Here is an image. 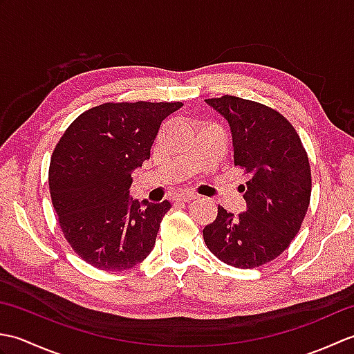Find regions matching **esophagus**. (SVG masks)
Segmentation results:
<instances>
[{"label":"esophagus","mask_w":354,"mask_h":354,"mask_svg":"<svg viewBox=\"0 0 354 354\" xmlns=\"http://www.w3.org/2000/svg\"><path fill=\"white\" fill-rule=\"evenodd\" d=\"M196 198H198V194H196V193H193V192H187V193L178 194L175 201H179V202H190V201L196 199Z\"/></svg>","instance_id":"34e87169"}]
</instances>
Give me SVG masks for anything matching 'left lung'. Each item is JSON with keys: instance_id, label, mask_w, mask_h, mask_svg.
<instances>
[{"instance_id": "8db88e82", "label": "left lung", "mask_w": 354, "mask_h": 354, "mask_svg": "<svg viewBox=\"0 0 354 354\" xmlns=\"http://www.w3.org/2000/svg\"><path fill=\"white\" fill-rule=\"evenodd\" d=\"M205 102L228 122L234 165L248 175L239 187L246 212L217 208L216 221L202 230L205 245L230 266L257 268L286 251L301 228L312 193L309 158L275 109L234 95Z\"/></svg>"}]
</instances>
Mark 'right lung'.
I'll return each instance as SVG.
<instances>
[{
  "instance_id": "1",
  "label": "right lung",
  "mask_w": 354,
  "mask_h": 354,
  "mask_svg": "<svg viewBox=\"0 0 354 354\" xmlns=\"http://www.w3.org/2000/svg\"><path fill=\"white\" fill-rule=\"evenodd\" d=\"M175 103H103L80 114L53 152L48 184L73 251L102 270L131 269L153 250L170 202L129 196L131 173L150 158Z\"/></svg>"
}]
</instances>
